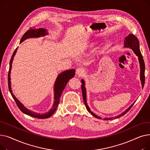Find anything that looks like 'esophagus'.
<instances>
[{"label": "esophagus", "instance_id": "1", "mask_svg": "<svg viewBox=\"0 0 150 150\" xmlns=\"http://www.w3.org/2000/svg\"><path fill=\"white\" fill-rule=\"evenodd\" d=\"M85 71L83 68H78L76 70V74L78 76H81L84 74Z\"/></svg>", "mask_w": 150, "mask_h": 150}]
</instances>
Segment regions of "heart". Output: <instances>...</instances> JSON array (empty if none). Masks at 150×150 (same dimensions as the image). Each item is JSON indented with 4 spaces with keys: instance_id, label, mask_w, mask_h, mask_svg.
Wrapping results in <instances>:
<instances>
[{
    "instance_id": "obj_1",
    "label": "heart",
    "mask_w": 150,
    "mask_h": 150,
    "mask_svg": "<svg viewBox=\"0 0 150 150\" xmlns=\"http://www.w3.org/2000/svg\"><path fill=\"white\" fill-rule=\"evenodd\" d=\"M93 44H90V47H92V46H93Z\"/></svg>"
}]
</instances>
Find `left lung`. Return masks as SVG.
Here are the masks:
<instances>
[{
    "label": "left lung",
    "mask_w": 150,
    "mask_h": 150,
    "mask_svg": "<svg viewBox=\"0 0 150 150\" xmlns=\"http://www.w3.org/2000/svg\"><path fill=\"white\" fill-rule=\"evenodd\" d=\"M124 47L125 48H129L131 49L134 53L136 54V56L138 57L139 62V64H140V79L142 84V88H144V84H145V62L143 59V57L141 54L140 48H139V41L138 40V39L132 34H129L127 37L125 38L124 40ZM81 82L82 83L81 84V89H82V94H83V100L84 102V104L86 105V109H88V111L96 118H97V119H102V118L98 116L96 114H94L93 112L91 111V110L90 109L87 103V100H86V89L85 87V81L83 79L81 80ZM135 103V102L134 103L127 109H126L124 112H123L122 114L120 115L115 116L114 117H110V118H105V119H103V120H112L114 119H115V118H119L120 117L123 115H124L126 113L129 111V110L132 108L133 105Z\"/></svg>",
    "instance_id": "left-lung-1"
}]
</instances>
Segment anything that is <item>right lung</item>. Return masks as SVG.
<instances>
[{"label": "right lung", "instance_id": "add662e5", "mask_svg": "<svg viewBox=\"0 0 150 150\" xmlns=\"http://www.w3.org/2000/svg\"><path fill=\"white\" fill-rule=\"evenodd\" d=\"M48 31L47 30L43 28H38V29H30L28 30L27 32L23 35L22 37L20 44L22 43L23 41L26 40L28 38H39V37H42L44 36L45 35H48ZM18 49V47L16 49L12 55L10 62V68H9V72H8V88L9 91L11 93V95L12 97L13 98L14 100L15 101L16 103L17 104L18 108L21 111L27 115H28L31 117H33L35 118H38V119H47L50 117H51L53 113L56 111L57 107L58 106V104L59 103V99L61 96V93L63 91V90L64 89L66 86L68 81H69L70 79L72 78L75 74V69H70V70H67L66 71H64V72H61L59 74L56 79V81H55L54 84V87H53V90H54V103L53 104L52 107L51 109L49 110V111L44 113V114H39L35 112H33L32 111H30L28 109L25 108L24 106L23 105V104L21 103V102L19 101V100L15 97V96L13 93L12 89H11V67H12V63L14 59V57L15 56L17 50Z\"/></svg>", "mask_w": 150, "mask_h": 150}]
</instances>
